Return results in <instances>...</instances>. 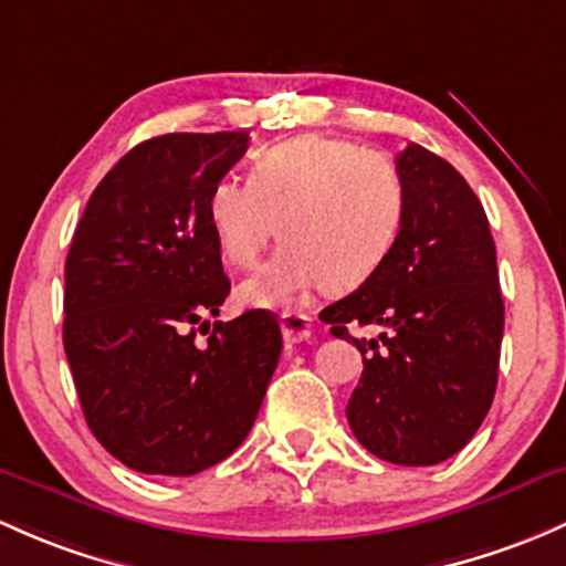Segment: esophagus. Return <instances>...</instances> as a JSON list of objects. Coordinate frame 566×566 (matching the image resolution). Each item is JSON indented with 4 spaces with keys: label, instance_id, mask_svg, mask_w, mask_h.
<instances>
[{
    "label": "esophagus",
    "instance_id": "34e87169",
    "mask_svg": "<svg viewBox=\"0 0 566 566\" xmlns=\"http://www.w3.org/2000/svg\"><path fill=\"white\" fill-rule=\"evenodd\" d=\"M312 317H306V314H298V312H287L282 317V333L284 338H287L290 344H298V342H306L308 336H312Z\"/></svg>",
    "mask_w": 566,
    "mask_h": 566
}]
</instances>
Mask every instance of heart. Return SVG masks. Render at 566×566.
<instances>
[{
    "instance_id": "heart-1",
    "label": "heart",
    "mask_w": 566,
    "mask_h": 566,
    "mask_svg": "<svg viewBox=\"0 0 566 566\" xmlns=\"http://www.w3.org/2000/svg\"><path fill=\"white\" fill-rule=\"evenodd\" d=\"M409 192L385 154L328 135H298L252 159L249 181L219 176L206 222L219 254L249 268L273 235L284 247L243 279L238 301L290 308L312 290H355L390 258Z\"/></svg>"
}]
</instances>
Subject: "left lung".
I'll use <instances>...</instances> for the list:
<instances>
[{"instance_id":"left-lung-1","label":"left lung","mask_w":566,"mask_h":566,"mask_svg":"<svg viewBox=\"0 0 566 566\" xmlns=\"http://www.w3.org/2000/svg\"><path fill=\"white\" fill-rule=\"evenodd\" d=\"M409 206L390 258L319 319L363 355L347 420L368 453L398 467L455 455L491 409L504 301L478 195L450 163L409 143L396 157ZM382 324L366 343L346 325Z\"/></svg>"}]
</instances>
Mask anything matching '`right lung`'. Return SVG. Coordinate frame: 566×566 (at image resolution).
I'll use <instances>...</instances> for the list:
<instances>
[{"label": "right lung", "instance_id": "obj_1", "mask_svg": "<svg viewBox=\"0 0 566 566\" xmlns=\"http://www.w3.org/2000/svg\"><path fill=\"white\" fill-rule=\"evenodd\" d=\"M247 146L249 133L143 140L97 184L70 243L64 353L88 428L135 472L189 478L224 461L276 371L271 312L206 319L230 293L206 192Z\"/></svg>", "mask_w": 566, "mask_h": 566}]
</instances>
